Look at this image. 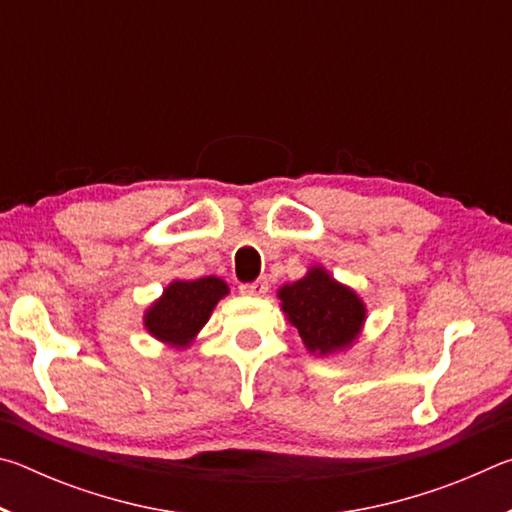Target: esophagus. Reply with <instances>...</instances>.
Wrapping results in <instances>:
<instances>
[{"mask_svg": "<svg viewBox=\"0 0 512 512\" xmlns=\"http://www.w3.org/2000/svg\"><path fill=\"white\" fill-rule=\"evenodd\" d=\"M239 291L244 293V296H264V293L268 291V282L264 280V277H259V280H255V282L241 284Z\"/></svg>", "mask_w": 512, "mask_h": 512, "instance_id": "esophagus-1", "label": "esophagus"}]
</instances>
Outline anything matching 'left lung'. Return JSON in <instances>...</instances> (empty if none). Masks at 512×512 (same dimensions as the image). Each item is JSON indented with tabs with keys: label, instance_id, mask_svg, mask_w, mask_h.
Here are the masks:
<instances>
[{
	"label": "left lung",
	"instance_id": "1",
	"mask_svg": "<svg viewBox=\"0 0 512 512\" xmlns=\"http://www.w3.org/2000/svg\"><path fill=\"white\" fill-rule=\"evenodd\" d=\"M277 298L311 354L348 348L366 320V307L357 293L336 282L320 266L309 268L302 280L284 284Z\"/></svg>",
	"mask_w": 512,
	"mask_h": 512
}]
</instances>
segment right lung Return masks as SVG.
<instances>
[{
    "mask_svg": "<svg viewBox=\"0 0 512 512\" xmlns=\"http://www.w3.org/2000/svg\"><path fill=\"white\" fill-rule=\"evenodd\" d=\"M223 296H228V284L214 275L194 282L176 280L146 311L144 325L158 341L185 348L201 332Z\"/></svg>",
    "mask_w": 512,
    "mask_h": 512,
    "instance_id": "1",
    "label": "right lung"
}]
</instances>
